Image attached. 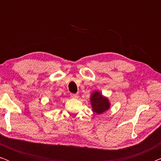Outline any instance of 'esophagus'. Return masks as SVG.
<instances>
[{"label":"esophagus","instance_id":"obj_1","mask_svg":"<svg viewBox=\"0 0 161 161\" xmlns=\"http://www.w3.org/2000/svg\"><path fill=\"white\" fill-rule=\"evenodd\" d=\"M70 96H71L72 98L77 99L78 97V94H70Z\"/></svg>","mask_w":161,"mask_h":161}]
</instances>
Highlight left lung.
<instances>
[{
    "instance_id": "8db88e82",
    "label": "left lung",
    "mask_w": 161,
    "mask_h": 161,
    "mask_svg": "<svg viewBox=\"0 0 161 161\" xmlns=\"http://www.w3.org/2000/svg\"><path fill=\"white\" fill-rule=\"evenodd\" d=\"M90 101L92 107V111L97 114H101L108 111L110 108L108 99L105 97L100 92L95 91L91 94Z\"/></svg>"
}]
</instances>
